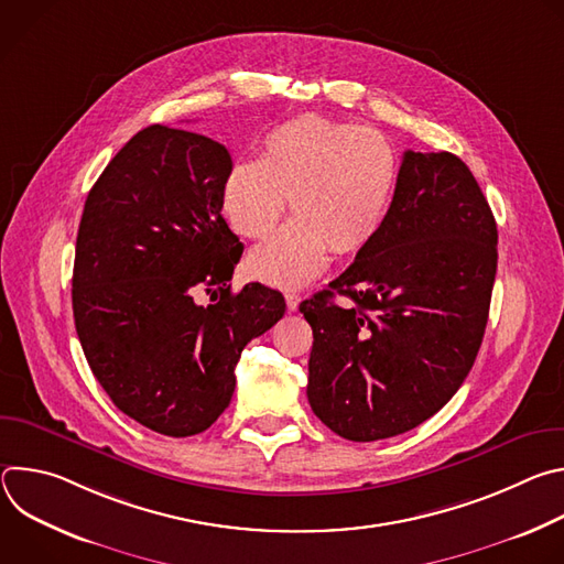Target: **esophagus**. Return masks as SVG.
<instances>
[{
  "label": "esophagus",
  "mask_w": 564,
  "mask_h": 564,
  "mask_svg": "<svg viewBox=\"0 0 564 564\" xmlns=\"http://www.w3.org/2000/svg\"><path fill=\"white\" fill-rule=\"evenodd\" d=\"M299 303H301V296L299 294H285V305L290 312H296L299 310Z\"/></svg>",
  "instance_id": "esophagus-1"
}]
</instances>
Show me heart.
Segmentation results:
<instances>
[{
	"mask_svg": "<svg viewBox=\"0 0 564 564\" xmlns=\"http://www.w3.org/2000/svg\"><path fill=\"white\" fill-rule=\"evenodd\" d=\"M399 178V158L375 127L305 113L272 129L259 163H236L223 183V214L246 238H268L285 200L296 216L252 252L254 279L296 290L328 265L330 250L352 254L381 231Z\"/></svg>",
	"mask_w": 564,
	"mask_h": 564,
	"instance_id": "heart-1",
	"label": "heart"
}]
</instances>
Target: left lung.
Masks as SVG:
<instances>
[{"label":"left lung","instance_id":"8db88e82","mask_svg":"<svg viewBox=\"0 0 564 564\" xmlns=\"http://www.w3.org/2000/svg\"><path fill=\"white\" fill-rule=\"evenodd\" d=\"M496 268V218L470 170L448 151H406L381 231L299 305L314 335V415L352 442L433 417L473 368ZM335 293L354 305L333 304Z\"/></svg>","mask_w":564,"mask_h":564}]
</instances>
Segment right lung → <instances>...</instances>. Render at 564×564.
<instances>
[{
  "label": "right lung",
  "instance_id": "obj_1",
  "mask_svg": "<svg viewBox=\"0 0 564 564\" xmlns=\"http://www.w3.org/2000/svg\"><path fill=\"white\" fill-rule=\"evenodd\" d=\"M229 170L216 140L151 124L113 155L79 220V344L113 404L160 435L207 431L229 406L240 352L285 312L261 283L229 290L243 254L220 214Z\"/></svg>",
  "mask_w": 564,
  "mask_h": 564
}]
</instances>
